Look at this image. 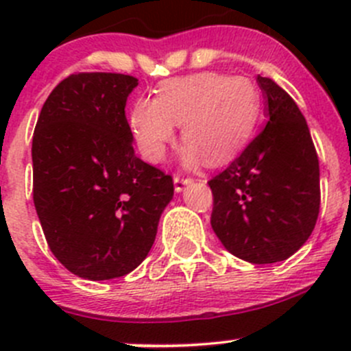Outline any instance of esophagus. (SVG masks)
I'll use <instances>...</instances> for the list:
<instances>
[{"label":"esophagus","mask_w":351,"mask_h":351,"mask_svg":"<svg viewBox=\"0 0 351 351\" xmlns=\"http://www.w3.org/2000/svg\"><path fill=\"white\" fill-rule=\"evenodd\" d=\"M173 183H175V190H176V192H183V190H185L186 186L192 185L193 180L192 178H182V176L176 175L175 180H173Z\"/></svg>","instance_id":"1"}]
</instances>
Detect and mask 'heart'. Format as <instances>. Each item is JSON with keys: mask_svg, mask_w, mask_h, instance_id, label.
Instances as JSON below:
<instances>
[{"mask_svg": "<svg viewBox=\"0 0 351 351\" xmlns=\"http://www.w3.org/2000/svg\"><path fill=\"white\" fill-rule=\"evenodd\" d=\"M261 112V97L251 80L221 73H198L159 84L156 98L141 97L129 125L141 154L151 162L165 158L176 123L186 143L185 161L222 166L250 143Z\"/></svg>", "mask_w": 351, "mask_h": 351, "instance_id": "obj_1", "label": "heart"}]
</instances>
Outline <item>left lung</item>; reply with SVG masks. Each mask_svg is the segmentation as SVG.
<instances>
[{"instance_id": "left-lung-1", "label": "left lung", "mask_w": 351, "mask_h": 351, "mask_svg": "<svg viewBox=\"0 0 351 351\" xmlns=\"http://www.w3.org/2000/svg\"><path fill=\"white\" fill-rule=\"evenodd\" d=\"M267 127L241 156L208 182L210 224L226 250L254 265L292 256L319 214V161L295 101L270 77L258 76Z\"/></svg>"}]
</instances>
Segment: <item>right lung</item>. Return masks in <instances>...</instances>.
Masks as SVG:
<instances>
[{"label":"right lung","instance_id":"add662e5","mask_svg":"<svg viewBox=\"0 0 351 351\" xmlns=\"http://www.w3.org/2000/svg\"><path fill=\"white\" fill-rule=\"evenodd\" d=\"M137 77L77 73L52 90L32 141L34 204L54 256L81 278L143 263L173 198V178L134 153L125 117Z\"/></svg>","mask_w":351,"mask_h":351}]
</instances>
